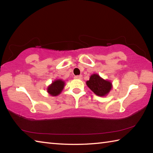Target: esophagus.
<instances>
[{
	"label": "esophagus",
	"instance_id": "1",
	"mask_svg": "<svg viewBox=\"0 0 153 153\" xmlns=\"http://www.w3.org/2000/svg\"><path fill=\"white\" fill-rule=\"evenodd\" d=\"M74 77H75V78H76V79H82V75H79V76H76Z\"/></svg>",
	"mask_w": 153,
	"mask_h": 153
}]
</instances>
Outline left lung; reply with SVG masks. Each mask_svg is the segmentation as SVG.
<instances>
[{
  "mask_svg": "<svg viewBox=\"0 0 153 153\" xmlns=\"http://www.w3.org/2000/svg\"><path fill=\"white\" fill-rule=\"evenodd\" d=\"M86 84L95 94L99 97H105L112 88V84L110 81L102 79L99 75L96 74L90 76V79L86 82Z\"/></svg>",
  "mask_w": 153,
  "mask_h": 153,
  "instance_id": "8db88e82",
  "label": "left lung"
}]
</instances>
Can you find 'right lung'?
<instances>
[{"instance_id":"add662e5","label":"right lung","mask_w":153,"mask_h":153,"mask_svg":"<svg viewBox=\"0 0 153 153\" xmlns=\"http://www.w3.org/2000/svg\"><path fill=\"white\" fill-rule=\"evenodd\" d=\"M65 86V82L62 79H56L47 88V92L49 94L53 97L59 95L63 90Z\"/></svg>"}]
</instances>
